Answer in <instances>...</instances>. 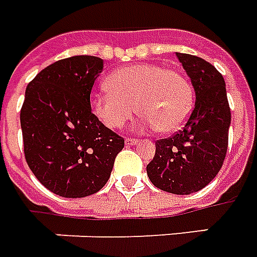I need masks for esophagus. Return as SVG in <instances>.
<instances>
[{
	"instance_id": "34e87169",
	"label": "esophagus",
	"mask_w": 257,
	"mask_h": 257,
	"mask_svg": "<svg viewBox=\"0 0 257 257\" xmlns=\"http://www.w3.org/2000/svg\"><path fill=\"white\" fill-rule=\"evenodd\" d=\"M138 143H140V140H137V138H132V137L125 138V145H127V147H132V145H137Z\"/></svg>"
}]
</instances>
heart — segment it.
Instances as JSON below:
<instances>
[{
    "instance_id": "obj_1",
    "label": "heart",
    "mask_w": 257,
    "mask_h": 257,
    "mask_svg": "<svg viewBox=\"0 0 257 257\" xmlns=\"http://www.w3.org/2000/svg\"><path fill=\"white\" fill-rule=\"evenodd\" d=\"M108 88L91 95L92 112L109 128H120L138 110L144 124L163 133L180 130L194 108L188 79L161 65L140 63L109 74Z\"/></svg>"
}]
</instances>
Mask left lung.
<instances>
[{"label":"left lung","instance_id":"obj_1","mask_svg":"<svg viewBox=\"0 0 257 257\" xmlns=\"http://www.w3.org/2000/svg\"><path fill=\"white\" fill-rule=\"evenodd\" d=\"M195 90V106L181 130L158 140L147 173L156 188L176 195L202 190L223 166L231 112L223 76L199 56L176 52Z\"/></svg>","mask_w":257,"mask_h":257}]
</instances>
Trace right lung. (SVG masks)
I'll use <instances>...</instances> for the list:
<instances>
[{"label":"right lung","mask_w":257,"mask_h":257,"mask_svg":"<svg viewBox=\"0 0 257 257\" xmlns=\"http://www.w3.org/2000/svg\"><path fill=\"white\" fill-rule=\"evenodd\" d=\"M101 58L77 55L54 62L29 83L21 109L25 158L51 192L84 198L102 188L124 147L91 112L90 94Z\"/></svg>","instance_id":"1"}]
</instances>
